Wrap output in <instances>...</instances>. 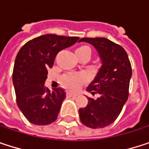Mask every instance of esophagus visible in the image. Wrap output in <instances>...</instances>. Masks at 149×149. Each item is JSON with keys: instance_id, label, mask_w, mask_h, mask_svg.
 <instances>
[{"instance_id": "esophagus-1", "label": "esophagus", "mask_w": 149, "mask_h": 149, "mask_svg": "<svg viewBox=\"0 0 149 149\" xmlns=\"http://www.w3.org/2000/svg\"><path fill=\"white\" fill-rule=\"evenodd\" d=\"M66 97H77V95H74V94L70 93V92H67V93H66Z\"/></svg>"}]
</instances>
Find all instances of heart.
I'll list each match as a JSON object with an SVG mask.
<instances>
[{"label":"heart","instance_id":"1","mask_svg":"<svg viewBox=\"0 0 149 149\" xmlns=\"http://www.w3.org/2000/svg\"><path fill=\"white\" fill-rule=\"evenodd\" d=\"M91 54L92 50L88 45H81L76 49V55L77 58L81 56H87L89 58H91ZM61 83L67 90L76 91L85 83V77L79 73H67L62 77Z\"/></svg>","mask_w":149,"mask_h":149}]
</instances>
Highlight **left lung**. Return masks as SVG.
Segmentation results:
<instances>
[{
  "instance_id": "8db88e82",
  "label": "left lung",
  "mask_w": 149,
  "mask_h": 149,
  "mask_svg": "<svg viewBox=\"0 0 149 149\" xmlns=\"http://www.w3.org/2000/svg\"><path fill=\"white\" fill-rule=\"evenodd\" d=\"M79 42L93 45L102 61L101 68L86 90L99 97H88L86 107L79 109L80 121L91 129L104 128L116 121L128 100L131 64L126 51L106 38H83Z\"/></svg>"
}]
</instances>
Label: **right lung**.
Listing matches in <instances>:
<instances>
[{
  "instance_id": "right-lung-1",
  "label": "right lung",
  "mask_w": 149,
  "mask_h": 149,
  "mask_svg": "<svg viewBox=\"0 0 149 149\" xmlns=\"http://www.w3.org/2000/svg\"><path fill=\"white\" fill-rule=\"evenodd\" d=\"M78 37L45 34L23 45L15 58L13 83L16 102L33 124L47 125L56 121L65 92L62 88L50 91L45 86L47 70L58 52L74 45Z\"/></svg>"
}]
</instances>
